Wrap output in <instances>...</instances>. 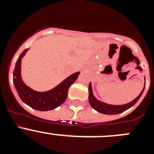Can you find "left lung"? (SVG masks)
<instances>
[{"label":"left lung","mask_w":154,"mask_h":154,"mask_svg":"<svg viewBox=\"0 0 154 154\" xmlns=\"http://www.w3.org/2000/svg\"><path fill=\"white\" fill-rule=\"evenodd\" d=\"M144 88H145V85H144L143 89L141 91L140 95L135 99H133V101L130 102V103H126V104L124 105H111L103 103L102 101H99V99H97L94 96L93 92H92V84L90 82L89 85V101L91 106L94 109L96 110L97 112H100V113L106 114V115H116V114H119L124 112V111L127 110L128 109L131 108L133 105H135V103L138 101L139 99L142 96Z\"/></svg>","instance_id":"8db88e82"}]
</instances>
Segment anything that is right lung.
<instances>
[{"label": "right lung", "instance_id": "obj_1", "mask_svg": "<svg viewBox=\"0 0 154 154\" xmlns=\"http://www.w3.org/2000/svg\"><path fill=\"white\" fill-rule=\"evenodd\" d=\"M29 48L24 50L19 55L13 72V82L19 97L22 102L34 109L48 111L61 106L68 96L69 87L78 78L80 72L69 75L58 85L45 92H38L31 89L23 82L21 78V59Z\"/></svg>", "mask_w": 154, "mask_h": 154}]
</instances>
